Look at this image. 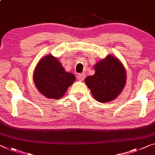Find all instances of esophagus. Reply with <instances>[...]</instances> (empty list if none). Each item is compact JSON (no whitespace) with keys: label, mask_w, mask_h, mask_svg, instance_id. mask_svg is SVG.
Returning <instances> with one entry per match:
<instances>
[{"label":"esophagus","mask_w":155,"mask_h":155,"mask_svg":"<svg viewBox=\"0 0 155 155\" xmlns=\"http://www.w3.org/2000/svg\"><path fill=\"white\" fill-rule=\"evenodd\" d=\"M85 77H86V75H85L84 73H80V74L78 75L77 78L79 81H82L84 79Z\"/></svg>","instance_id":"1"}]
</instances>
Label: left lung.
<instances>
[{"mask_svg":"<svg viewBox=\"0 0 155 155\" xmlns=\"http://www.w3.org/2000/svg\"><path fill=\"white\" fill-rule=\"evenodd\" d=\"M94 67L95 74L86 78L85 84L96 101H113L121 94L126 84L127 74L124 66L116 57L109 54Z\"/></svg>","mask_w":155,"mask_h":155,"instance_id":"8db88e82","label":"left lung"}]
</instances>
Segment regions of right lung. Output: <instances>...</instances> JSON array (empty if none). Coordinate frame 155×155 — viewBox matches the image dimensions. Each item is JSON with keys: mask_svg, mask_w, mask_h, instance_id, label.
<instances>
[{"mask_svg": "<svg viewBox=\"0 0 155 155\" xmlns=\"http://www.w3.org/2000/svg\"><path fill=\"white\" fill-rule=\"evenodd\" d=\"M32 78L38 91L47 98L54 100L60 99L75 80V76L66 72L59 59L52 54L40 59Z\"/></svg>", "mask_w": 155, "mask_h": 155, "instance_id": "add662e5", "label": "right lung"}]
</instances>
